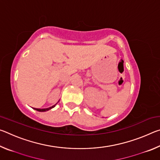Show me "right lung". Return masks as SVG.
Listing matches in <instances>:
<instances>
[{"label":"right lung","instance_id":"right-lung-1","mask_svg":"<svg viewBox=\"0 0 160 160\" xmlns=\"http://www.w3.org/2000/svg\"><path fill=\"white\" fill-rule=\"evenodd\" d=\"M59 102V101H58ZM58 102L56 103V104H54V105H53L52 107H48V108H45V109H38V108H33V109H34V110H37V111H38V112H47V111H48V110H50V109H52V108H53V107H55V106L56 104H58Z\"/></svg>","mask_w":160,"mask_h":160}]
</instances>
